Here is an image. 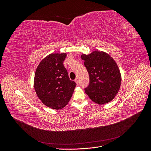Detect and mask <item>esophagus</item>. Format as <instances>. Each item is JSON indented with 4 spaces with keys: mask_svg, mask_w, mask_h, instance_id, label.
Masks as SVG:
<instances>
[{
    "mask_svg": "<svg viewBox=\"0 0 151 151\" xmlns=\"http://www.w3.org/2000/svg\"><path fill=\"white\" fill-rule=\"evenodd\" d=\"M75 82L76 83V84L78 85L79 84V81H78V78H76V79H75Z\"/></svg>",
    "mask_w": 151,
    "mask_h": 151,
    "instance_id": "esophagus-1",
    "label": "esophagus"
}]
</instances>
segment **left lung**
<instances>
[{"label":"left lung","instance_id":"1","mask_svg":"<svg viewBox=\"0 0 151 151\" xmlns=\"http://www.w3.org/2000/svg\"><path fill=\"white\" fill-rule=\"evenodd\" d=\"M89 76L85 93L93 101L104 104L112 101L120 89L122 77L114 59L102 51L81 55Z\"/></svg>","mask_w":151,"mask_h":151}]
</instances>
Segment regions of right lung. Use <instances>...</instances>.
<instances>
[{
	"instance_id": "add662e5",
	"label": "right lung",
	"mask_w": 151,
	"mask_h": 151,
	"mask_svg": "<svg viewBox=\"0 0 151 151\" xmlns=\"http://www.w3.org/2000/svg\"><path fill=\"white\" fill-rule=\"evenodd\" d=\"M65 53H51L41 61L36 68L34 88L39 99L47 106L63 108L70 101L76 83L70 81L63 64Z\"/></svg>"
}]
</instances>
